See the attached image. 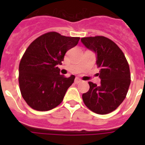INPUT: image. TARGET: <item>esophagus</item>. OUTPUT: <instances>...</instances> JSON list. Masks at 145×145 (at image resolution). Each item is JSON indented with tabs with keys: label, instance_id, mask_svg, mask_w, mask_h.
Returning a JSON list of instances; mask_svg holds the SVG:
<instances>
[{
	"label": "esophagus",
	"instance_id": "34e87169",
	"mask_svg": "<svg viewBox=\"0 0 145 145\" xmlns=\"http://www.w3.org/2000/svg\"><path fill=\"white\" fill-rule=\"evenodd\" d=\"M82 80H81V79H80L79 78H78V77H77V78H75V83L76 84H79V83H80V82H81Z\"/></svg>",
	"mask_w": 145,
	"mask_h": 145
}]
</instances>
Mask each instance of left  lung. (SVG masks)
Returning <instances> with one entry per match:
<instances>
[{"label": "left lung", "instance_id": "8db88e82", "mask_svg": "<svg viewBox=\"0 0 145 145\" xmlns=\"http://www.w3.org/2000/svg\"><path fill=\"white\" fill-rule=\"evenodd\" d=\"M82 43L96 54L100 85L88 82L90 88L83 93L84 104L92 112L105 115L122 103L131 83L129 63L116 43L104 36L81 38Z\"/></svg>", "mask_w": 145, "mask_h": 145}]
</instances>
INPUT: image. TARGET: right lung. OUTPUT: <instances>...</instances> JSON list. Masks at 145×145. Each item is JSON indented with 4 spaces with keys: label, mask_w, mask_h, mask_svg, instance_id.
Segmentation results:
<instances>
[{
    "label": "right lung",
    "mask_w": 145,
    "mask_h": 145,
    "mask_svg": "<svg viewBox=\"0 0 145 145\" xmlns=\"http://www.w3.org/2000/svg\"><path fill=\"white\" fill-rule=\"evenodd\" d=\"M79 40L78 37L50 32L28 46L20 61L19 84L22 96L29 107L48 111L62 102L75 77L60 75L57 65H61L66 52L75 47Z\"/></svg>",
    "instance_id": "obj_1"
}]
</instances>
